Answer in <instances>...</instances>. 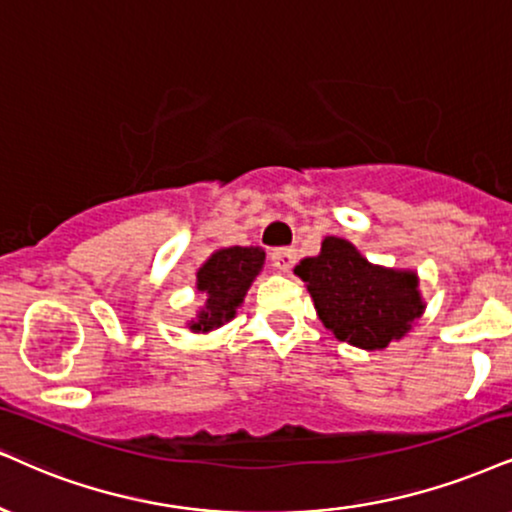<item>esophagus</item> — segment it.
Segmentation results:
<instances>
[{
	"instance_id": "34e87169",
	"label": "esophagus",
	"mask_w": 512,
	"mask_h": 512,
	"mask_svg": "<svg viewBox=\"0 0 512 512\" xmlns=\"http://www.w3.org/2000/svg\"><path fill=\"white\" fill-rule=\"evenodd\" d=\"M270 261H273V266L277 270H282V273H289V270H292L294 263H296V254H294V249H287V246H282V249H275L273 254H270Z\"/></svg>"
}]
</instances>
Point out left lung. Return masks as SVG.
<instances>
[{"label": "left lung", "mask_w": 512, "mask_h": 512, "mask_svg": "<svg viewBox=\"0 0 512 512\" xmlns=\"http://www.w3.org/2000/svg\"><path fill=\"white\" fill-rule=\"evenodd\" d=\"M294 273L306 282L327 330L358 349H384L425 311L413 270L372 266L342 237H325L320 254L304 258Z\"/></svg>", "instance_id": "obj_1"}]
</instances>
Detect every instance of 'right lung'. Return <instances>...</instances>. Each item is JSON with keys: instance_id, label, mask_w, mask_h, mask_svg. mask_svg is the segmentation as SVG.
Returning <instances> with one entry per match:
<instances>
[{"instance_id": "right-lung-1", "label": "right lung", "mask_w": 512, "mask_h": 512, "mask_svg": "<svg viewBox=\"0 0 512 512\" xmlns=\"http://www.w3.org/2000/svg\"><path fill=\"white\" fill-rule=\"evenodd\" d=\"M266 251L258 246H227L208 256L197 273V289L206 304L189 323L192 332H211L235 318L254 277L263 270Z\"/></svg>"}]
</instances>
